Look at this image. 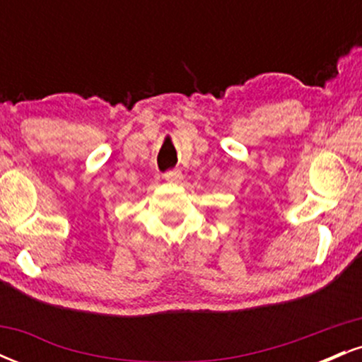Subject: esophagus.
I'll use <instances>...</instances> for the list:
<instances>
[{
	"mask_svg": "<svg viewBox=\"0 0 362 362\" xmlns=\"http://www.w3.org/2000/svg\"><path fill=\"white\" fill-rule=\"evenodd\" d=\"M182 178H184V175H182L180 170H170V172L165 173V180L167 182H182Z\"/></svg>",
	"mask_w": 362,
	"mask_h": 362,
	"instance_id": "34e87169",
	"label": "esophagus"
}]
</instances>
